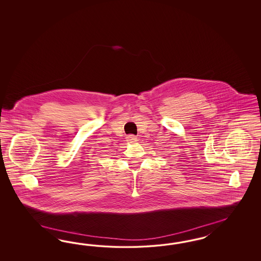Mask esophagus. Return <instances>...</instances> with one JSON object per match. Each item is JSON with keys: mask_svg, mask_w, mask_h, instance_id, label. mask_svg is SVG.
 Instances as JSON below:
<instances>
[{"mask_svg": "<svg viewBox=\"0 0 261 261\" xmlns=\"http://www.w3.org/2000/svg\"><path fill=\"white\" fill-rule=\"evenodd\" d=\"M126 141L129 142H137V138L134 135H128L126 137Z\"/></svg>", "mask_w": 261, "mask_h": 261, "instance_id": "esophagus-1", "label": "esophagus"}]
</instances>
